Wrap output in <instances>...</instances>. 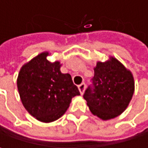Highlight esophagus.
<instances>
[{
	"mask_svg": "<svg viewBox=\"0 0 148 148\" xmlns=\"http://www.w3.org/2000/svg\"><path fill=\"white\" fill-rule=\"evenodd\" d=\"M79 91L80 92V94H83L84 92H85V89H86V84L85 83H81L80 85H79Z\"/></svg>",
	"mask_w": 148,
	"mask_h": 148,
	"instance_id": "34e87169",
	"label": "esophagus"
}]
</instances>
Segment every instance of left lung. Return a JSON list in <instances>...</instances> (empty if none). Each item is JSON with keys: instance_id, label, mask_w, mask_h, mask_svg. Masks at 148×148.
Instances as JSON below:
<instances>
[{"instance_id": "left-lung-1", "label": "left lung", "mask_w": 148, "mask_h": 148, "mask_svg": "<svg viewBox=\"0 0 148 148\" xmlns=\"http://www.w3.org/2000/svg\"><path fill=\"white\" fill-rule=\"evenodd\" d=\"M92 80V87L89 86L83 97L94 116L107 121L127 109L134 92V77L116 58L98 62Z\"/></svg>"}]
</instances>
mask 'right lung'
<instances>
[{
  "label": "right lung",
  "mask_w": 148,
  "mask_h": 148,
  "mask_svg": "<svg viewBox=\"0 0 148 148\" xmlns=\"http://www.w3.org/2000/svg\"><path fill=\"white\" fill-rule=\"evenodd\" d=\"M48 51L42 52L22 66L17 87L25 110L36 119L51 123L68 110L72 99L79 95L69 74H62L59 61L47 60Z\"/></svg>",
  "instance_id": "obj_1"
}]
</instances>
